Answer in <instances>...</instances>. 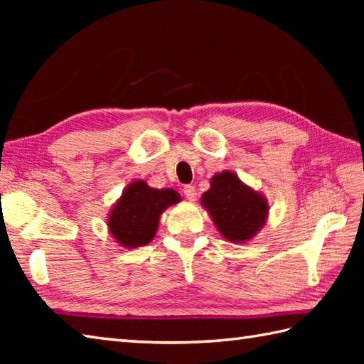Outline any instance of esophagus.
<instances>
[{
  "instance_id": "esophagus-1",
  "label": "esophagus",
  "mask_w": 364,
  "mask_h": 364,
  "mask_svg": "<svg viewBox=\"0 0 364 364\" xmlns=\"http://www.w3.org/2000/svg\"><path fill=\"white\" fill-rule=\"evenodd\" d=\"M183 194L189 200V202H196L197 200V191L194 186H191V184H186V186L183 188Z\"/></svg>"
}]
</instances>
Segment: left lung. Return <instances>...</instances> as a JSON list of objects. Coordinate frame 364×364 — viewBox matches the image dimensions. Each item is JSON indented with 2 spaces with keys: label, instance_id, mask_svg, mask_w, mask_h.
I'll return each mask as SVG.
<instances>
[{
  "label": "left lung",
  "instance_id": "left-lung-1",
  "mask_svg": "<svg viewBox=\"0 0 364 364\" xmlns=\"http://www.w3.org/2000/svg\"><path fill=\"white\" fill-rule=\"evenodd\" d=\"M202 203L223 237L233 242L253 237L269 211L266 200L231 172L214 175L211 189L203 194Z\"/></svg>",
  "mask_w": 364,
  "mask_h": 364
}]
</instances>
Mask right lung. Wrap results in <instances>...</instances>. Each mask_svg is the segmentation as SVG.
Instances as JSON below:
<instances>
[{
  "instance_id": "1",
  "label": "right lung",
  "mask_w": 364,
  "mask_h": 364,
  "mask_svg": "<svg viewBox=\"0 0 364 364\" xmlns=\"http://www.w3.org/2000/svg\"><path fill=\"white\" fill-rule=\"evenodd\" d=\"M178 202L180 196L172 189H151L144 181H134L114 206L107 225L123 247H141L156 233L161 213Z\"/></svg>"
}]
</instances>
